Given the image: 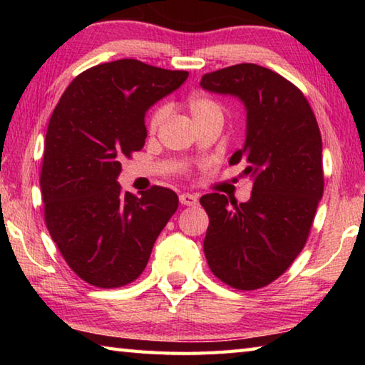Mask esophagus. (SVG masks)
Instances as JSON below:
<instances>
[{"mask_svg": "<svg viewBox=\"0 0 365 365\" xmlns=\"http://www.w3.org/2000/svg\"><path fill=\"white\" fill-rule=\"evenodd\" d=\"M178 200L183 206H196L197 205V197L195 195H190V193H182L178 196Z\"/></svg>", "mask_w": 365, "mask_h": 365, "instance_id": "34e87169", "label": "esophagus"}]
</instances>
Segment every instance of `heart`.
<instances>
[{
	"label": "heart",
	"instance_id": "1",
	"mask_svg": "<svg viewBox=\"0 0 365 365\" xmlns=\"http://www.w3.org/2000/svg\"><path fill=\"white\" fill-rule=\"evenodd\" d=\"M187 108L190 110L191 117L196 125L205 123L209 120H224V109L220 104L214 100V98L207 95H191L187 101ZM169 117V108L168 106H158L150 115V122H148V128L150 132H156L163 123L168 120Z\"/></svg>",
	"mask_w": 365,
	"mask_h": 365
}]
</instances>
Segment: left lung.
<instances>
[{"label": "left lung", "mask_w": 365, "mask_h": 365, "mask_svg": "<svg viewBox=\"0 0 365 365\" xmlns=\"http://www.w3.org/2000/svg\"><path fill=\"white\" fill-rule=\"evenodd\" d=\"M201 88L233 96L246 110V138L230 158L243 160L252 193L237 205L225 195L200 200L209 215L205 256L212 274L237 289L269 285L304 248L324 195L322 138L304 95L257 64L206 73Z\"/></svg>", "instance_id": "obj_1"}]
</instances>
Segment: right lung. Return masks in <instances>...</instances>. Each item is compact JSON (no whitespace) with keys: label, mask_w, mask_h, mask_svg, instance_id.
Wrapping results in <instances>:
<instances>
[{"label":"right lung","mask_w":365,"mask_h":365,"mask_svg":"<svg viewBox=\"0 0 365 365\" xmlns=\"http://www.w3.org/2000/svg\"><path fill=\"white\" fill-rule=\"evenodd\" d=\"M188 72L137 59L100 64L72 80L49 119L41 169L46 227L80 279L117 288L138 279L178 207L164 187L122 191L123 156L146 140L145 115Z\"/></svg>","instance_id":"right-lung-1"}]
</instances>
